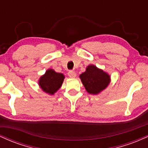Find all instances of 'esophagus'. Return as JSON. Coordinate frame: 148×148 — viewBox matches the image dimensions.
<instances>
[{"mask_svg":"<svg viewBox=\"0 0 148 148\" xmlns=\"http://www.w3.org/2000/svg\"><path fill=\"white\" fill-rule=\"evenodd\" d=\"M68 75L70 78H75L76 76V74L75 72H74V71L70 70L68 72Z\"/></svg>","mask_w":148,"mask_h":148,"instance_id":"obj_1","label":"esophagus"}]
</instances>
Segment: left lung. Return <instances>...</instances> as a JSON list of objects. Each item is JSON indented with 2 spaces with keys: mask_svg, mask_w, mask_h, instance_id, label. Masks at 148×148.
Listing matches in <instances>:
<instances>
[{
  "mask_svg": "<svg viewBox=\"0 0 148 148\" xmlns=\"http://www.w3.org/2000/svg\"><path fill=\"white\" fill-rule=\"evenodd\" d=\"M85 88L88 93L97 95L107 87L110 82V76L95 65H89L86 71L80 75Z\"/></svg>",
  "mask_w": 148,
  "mask_h": 148,
  "instance_id": "8db88e82",
  "label": "left lung"
}]
</instances>
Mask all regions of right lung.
<instances>
[{
	"mask_svg": "<svg viewBox=\"0 0 148 148\" xmlns=\"http://www.w3.org/2000/svg\"><path fill=\"white\" fill-rule=\"evenodd\" d=\"M64 76L61 73L56 72L49 69L45 75L40 78L39 84L44 91L50 95H53L62 86Z\"/></svg>",
	"mask_w": 148,
	"mask_h": 148,
	"instance_id": "1",
	"label": "right lung"
}]
</instances>
